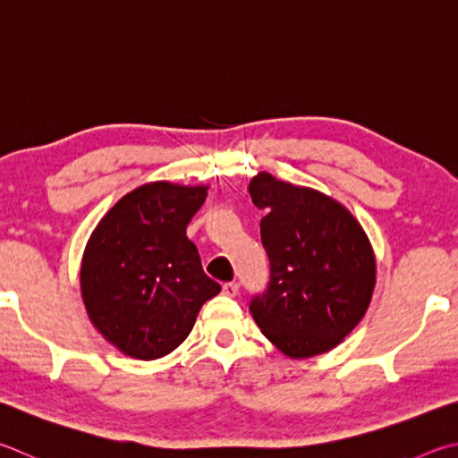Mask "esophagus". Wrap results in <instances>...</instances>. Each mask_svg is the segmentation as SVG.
I'll list each match as a JSON object with an SVG mask.
<instances>
[{"label": "esophagus", "instance_id": "1", "mask_svg": "<svg viewBox=\"0 0 458 458\" xmlns=\"http://www.w3.org/2000/svg\"><path fill=\"white\" fill-rule=\"evenodd\" d=\"M238 290H240L238 282H226V284L222 286V293L226 294V296H236V294H238Z\"/></svg>", "mask_w": 458, "mask_h": 458}]
</instances>
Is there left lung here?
<instances>
[{"instance_id": "obj_1", "label": "left lung", "mask_w": 458, "mask_h": 458, "mask_svg": "<svg viewBox=\"0 0 458 458\" xmlns=\"http://www.w3.org/2000/svg\"><path fill=\"white\" fill-rule=\"evenodd\" d=\"M248 192L266 210L260 238L270 260L268 288L250 302L256 324L290 359L332 351L370 304L377 262L369 236L318 190L260 172Z\"/></svg>"}]
</instances>
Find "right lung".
Returning a JSON list of instances; mask_svg holds the SVG:
<instances>
[{"label": "right lung", "mask_w": 458, "mask_h": 458, "mask_svg": "<svg viewBox=\"0 0 458 458\" xmlns=\"http://www.w3.org/2000/svg\"><path fill=\"white\" fill-rule=\"evenodd\" d=\"M206 190L149 182L120 198L88 240L80 272L88 316L131 359L170 354L190 335L202 304L220 293L186 236Z\"/></svg>", "instance_id": "add662e5"}]
</instances>
